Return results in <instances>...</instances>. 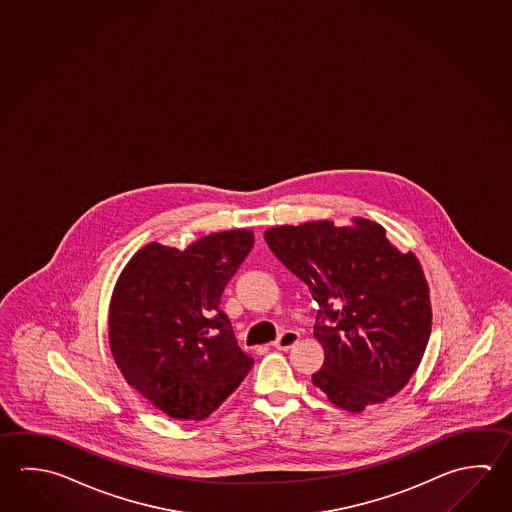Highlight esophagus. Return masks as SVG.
Listing matches in <instances>:
<instances>
[{
  "instance_id": "esophagus-1",
  "label": "esophagus",
  "mask_w": 512,
  "mask_h": 512,
  "mask_svg": "<svg viewBox=\"0 0 512 512\" xmlns=\"http://www.w3.org/2000/svg\"><path fill=\"white\" fill-rule=\"evenodd\" d=\"M300 340V334L296 331H284L277 340L273 341V347L278 350L291 349L296 341Z\"/></svg>"
}]
</instances>
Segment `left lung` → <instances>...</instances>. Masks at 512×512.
I'll return each instance as SVG.
<instances>
[{"label":"left lung","instance_id":"obj_1","mask_svg":"<svg viewBox=\"0 0 512 512\" xmlns=\"http://www.w3.org/2000/svg\"><path fill=\"white\" fill-rule=\"evenodd\" d=\"M264 239L320 305L314 338L325 359L313 385L354 413L403 390L431 332L430 289L417 257L363 217L352 226H275Z\"/></svg>","mask_w":512,"mask_h":512}]
</instances>
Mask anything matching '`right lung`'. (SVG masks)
Returning <instances> with one entry per match:
<instances>
[{
  "label": "right lung",
  "instance_id": "right-lung-1",
  "mask_svg": "<svg viewBox=\"0 0 512 512\" xmlns=\"http://www.w3.org/2000/svg\"><path fill=\"white\" fill-rule=\"evenodd\" d=\"M252 248L246 228L205 235L183 252L149 243L118 277L109 304L111 354L127 383L172 419H207L252 370V356L219 309Z\"/></svg>",
  "mask_w": 512,
  "mask_h": 512
}]
</instances>
